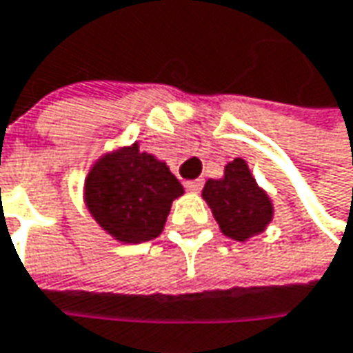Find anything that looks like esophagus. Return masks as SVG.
<instances>
[{
	"mask_svg": "<svg viewBox=\"0 0 353 353\" xmlns=\"http://www.w3.org/2000/svg\"><path fill=\"white\" fill-rule=\"evenodd\" d=\"M203 185H204L203 179H194V181H188L185 186L190 190V192H199V190L203 188Z\"/></svg>",
	"mask_w": 353,
	"mask_h": 353,
	"instance_id": "esophagus-1",
	"label": "esophagus"
}]
</instances>
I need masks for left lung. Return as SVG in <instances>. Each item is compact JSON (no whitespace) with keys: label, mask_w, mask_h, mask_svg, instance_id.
<instances>
[{"label":"left lung","mask_w":353,"mask_h":353,"mask_svg":"<svg viewBox=\"0 0 353 353\" xmlns=\"http://www.w3.org/2000/svg\"><path fill=\"white\" fill-rule=\"evenodd\" d=\"M203 199L210 206L222 234L238 242L264 232L274 216L270 196L258 186L244 159L228 163L222 179H208Z\"/></svg>","instance_id":"left-lung-1"}]
</instances>
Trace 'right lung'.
<instances>
[{
    "label": "right lung",
    "mask_w": 353,
    "mask_h": 353,
    "mask_svg": "<svg viewBox=\"0 0 353 353\" xmlns=\"http://www.w3.org/2000/svg\"><path fill=\"white\" fill-rule=\"evenodd\" d=\"M183 192L167 163L141 152L139 143L103 154L85 179V204L91 216L125 244L159 236L172 201Z\"/></svg>",
    "instance_id": "right-lung-1"
}]
</instances>
